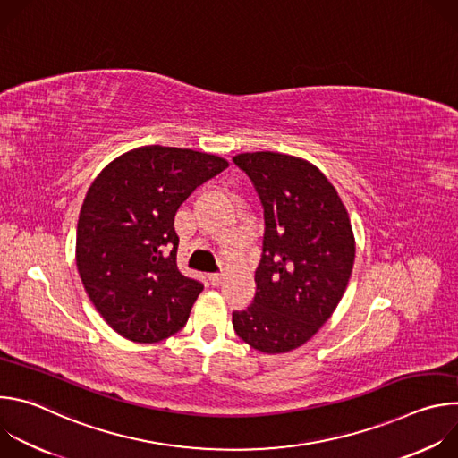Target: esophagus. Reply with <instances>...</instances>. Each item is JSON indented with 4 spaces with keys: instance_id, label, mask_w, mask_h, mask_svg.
Segmentation results:
<instances>
[{
    "instance_id": "34e87169",
    "label": "esophagus",
    "mask_w": 458,
    "mask_h": 458,
    "mask_svg": "<svg viewBox=\"0 0 458 458\" xmlns=\"http://www.w3.org/2000/svg\"><path fill=\"white\" fill-rule=\"evenodd\" d=\"M223 279H225L223 274H210V276H208V281H210L212 286H219V284L223 283Z\"/></svg>"
}]
</instances>
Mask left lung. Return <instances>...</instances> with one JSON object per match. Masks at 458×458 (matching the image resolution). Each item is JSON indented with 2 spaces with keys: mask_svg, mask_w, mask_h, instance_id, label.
<instances>
[{
  "mask_svg": "<svg viewBox=\"0 0 458 458\" xmlns=\"http://www.w3.org/2000/svg\"><path fill=\"white\" fill-rule=\"evenodd\" d=\"M265 212L257 292L232 313L235 334L263 353H284L310 341L348 286L355 239L332 182L311 163L279 154H239Z\"/></svg>",
  "mask_w": 458,
  "mask_h": 458,
  "instance_id": "left-lung-1",
  "label": "left lung"
}]
</instances>
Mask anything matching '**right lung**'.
Masks as SVG:
<instances>
[{
	"mask_svg": "<svg viewBox=\"0 0 458 458\" xmlns=\"http://www.w3.org/2000/svg\"><path fill=\"white\" fill-rule=\"evenodd\" d=\"M228 168L219 156L141 147L114 159L83 201L76 265L83 286L119 335L159 343L177 334L203 284L177 270V208Z\"/></svg>",
	"mask_w": 458,
	"mask_h": 458,
	"instance_id": "right-lung-1",
	"label": "right lung"
}]
</instances>
